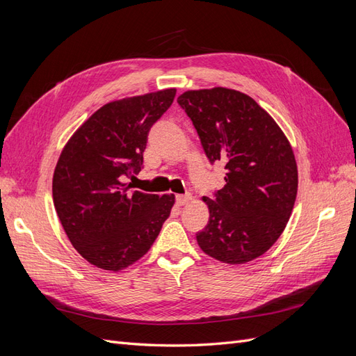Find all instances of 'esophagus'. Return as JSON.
I'll list each match as a JSON object with an SVG mask.
<instances>
[{
    "label": "esophagus",
    "mask_w": 356,
    "mask_h": 356,
    "mask_svg": "<svg viewBox=\"0 0 356 356\" xmlns=\"http://www.w3.org/2000/svg\"><path fill=\"white\" fill-rule=\"evenodd\" d=\"M175 200L178 207H184V204H187L191 200V195H177Z\"/></svg>",
    "instance_id": "1"
}]
</instances>
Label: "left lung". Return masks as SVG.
Returning a JSON list of instances; mask_svg holds the SVG:
<instances>
[{"mask_svg":"<svg viewBox=\"0 0 356 356\" xmlns=\"http://www.w3.org/2000/svg\"><path fill=\"white\" fill-rule=\"evenodd\" d=\"M204 154L225 165V186L208 204L209 221L196 234L200 250L221 263L245 264L279 239L293 212L298 172L288 138L251 96L227 88L178 96Z\"/></svg>","mask_w":356,"mask_h":356,"instance_id":"left-lung-1","label":"left lung"}]
</instances>
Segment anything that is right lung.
Returning a JSON list of instances; mask_svg holds the SVG:
<instances>
[{"label": "right lung", "instance_id": "1", "mask_svg": "<svg viewBox=\"0 0 356 356\" xmlns=\"http://www.w3.org/2000/svg\"><path fill=\"white\" fill-rule=\"evenodd\" d=\"M175 93L163 89L105 104L59 156L51 188L56 213L75 251L102 270H123L144 257L174 207V195L132 191L123 181L141 170L149 129Z\"/></svg>", "mask_w": 356, "mask_h": 356}]
</instances>
